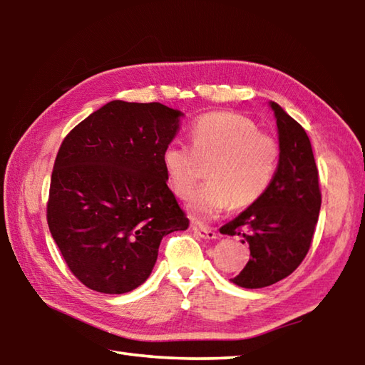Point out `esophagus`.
<instances>
[{
	"instance_id": "obj_1",
	"label": "esophagus",
	"mask_w": 365,
	"mask_h": 365,
	"mask_svg": "<svg viewBox=\"0 0 365 365\" xmlns=\"http://www.w3.org/2000/svg\"><path fill=\"white\" fill-rule=\"evenodd\" d=\"M193 232L197 235V237H201V238H207V240L217 238V233H215L214 228H209V227H202V225L193 224Z\"/></svg>"
}]
</instances>
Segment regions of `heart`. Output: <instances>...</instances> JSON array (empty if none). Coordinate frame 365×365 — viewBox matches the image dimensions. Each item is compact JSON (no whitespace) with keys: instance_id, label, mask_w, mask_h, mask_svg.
Returning <instances> with one entry per match:
<instances>
[{"instance_id":"heart-1","label":"heart","mask_w":365,"mask_h":365,"mask_svg":"<svg viewBox=\"0 0 365 365\" xmlns=\"http://www.w3.org/2000/svg\"><path fill=\"white\" fill-rule=\"evenodd\" d=\"M190 146L170 143L163 164L172 190L188 200L207 165L209 182L196 191L188 212L197 222L217 217L227 207H248L261 200L274 180L280 145L274 135L259 132L250 117L211 113L188 132Z\"/></svg>"}]
</instances>
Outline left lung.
Listing matches in <instances>:
<instances>
[{"instance_id": "obj_1", "label": "left lung", "mask_w": 365, "mask_h": 365, "mask_svg": "<svg viewBox=\"0 0 365 365\" xmlns=\"http://www.w3.org/2000/svg\"><path fill=\"white\" fill-rule=\"evenodd\" d=\"M270 106L280 141L274 180L261 200L220 228L250 243V261L232 279L243 288L274 285L298 269L312 245L322 205L319 170L306 130L279 104Z\"/></svg>"}]
</instances>
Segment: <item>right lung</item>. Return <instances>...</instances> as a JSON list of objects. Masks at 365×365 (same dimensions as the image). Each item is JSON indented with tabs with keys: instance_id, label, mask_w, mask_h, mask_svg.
Segmentation results:
<instances>
[{
	"instance_id": "right-lung-1",
	"label": "right lung",
	"mask_w": 365,
	"mask_h": 365,
	"mask_svg": "<svg viewBox=\"0 0 365 365\" xmlns=\"http://www.w3.org/2000/svg\"><path fill=\"white\" fill-rule=\"evenodd\" d=\"M180 115L160 103L115 100L61 143L46 220L67 267L90 289L132 292L150 277L163 237L188 228L163 164Z\"/></svg>"
}]
</instances>
